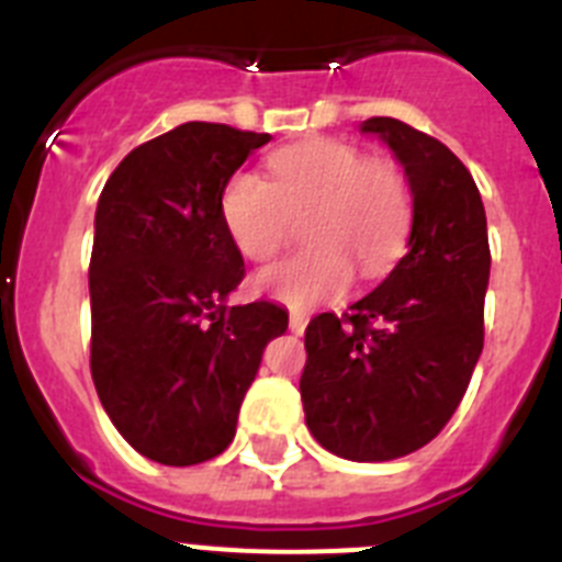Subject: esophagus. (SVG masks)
Here are the masks:
<instances>
[{
    "mask_svg": "<svg viewBox=\"0 0 562 562\" xmlns=\"http://www.w3.org/2000/svg\"><path fill=\"white\" fill-rule=\"evenodd\" d=\"M306 324H310V315H306L304 310H290V329L295 331V335H304Z\"/></svg>",
    "mask_w": 562,
    "mask_h": 562,
    "instance_id": "34e87169",
    "label": "esophagus"
}]
</instances>
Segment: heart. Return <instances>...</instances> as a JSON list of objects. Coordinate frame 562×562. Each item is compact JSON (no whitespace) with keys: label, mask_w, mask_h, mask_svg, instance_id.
Instances as JSON below:
<instances>
[{"label":"heart","mask_w":562,"mask_h":562,"mask_svg":"<svg viewBox=\"0 0 562 562\" xmlns=\"http://www.w3.org/2000/svg\"><path fill=\"white\" fill-rule=\"evenodd\" d=\"M272 182L236 171L220 193V216L236 250L270 261L286 245L292 216H304V252L256 276V290L292 306L337 297L355 281L380 278L400 261L414 225V191L394 157H369L335 137L278 148Z\"/></svg>","instance_id":"b5f03b06"}]
</instances>
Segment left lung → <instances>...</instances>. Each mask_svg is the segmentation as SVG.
<instances>
[{
  "instance_id": "1",
  "label": "left lung",
  "mask_w": 562,
  "mask_h": 562,
  "mask_svg": "<svg viewBox=\"0 0 562 562\" xmlns=\"http://www.w3.org/2000/svg\"><path fill=\"white\" fill-rule=\"evenodd\" d=\"M362 132L394 148L414 191L408 252L340 317L306 326V425L329 453L391 461L439 436L484 349L490 238L484 202L448 146L396 117Z\"/></svg>"
}]
</instances>
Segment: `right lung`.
I'll return each mask as SVG.
<instances>
[{
	"mask_svg": "<svg viewBox=\"0 0 562 562\" xmlns=\"http://www.w3.org/2000/svg\"><path fill=\"white\" fill-rule=\"evenodd\" d=\"M270 134L191 121L128 151L103 186L89 258V369L140 456L191 467L236 436L241 400L286 315L225 306L245 278L220 193Z\"/></svg>",
	"mask_w": 562,
	"mask_h": 562,
	"instance_id": "right-lung-1",
	"label": "right lung"
}]
</instances>
